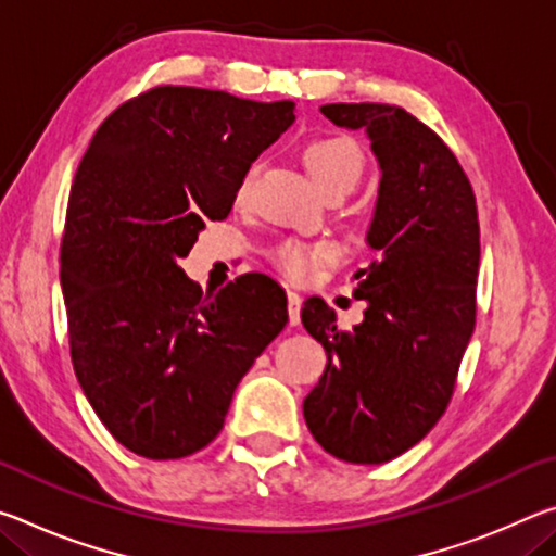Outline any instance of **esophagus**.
<instances>
[{"mask_svg": "<svg viewBox=\"0 0 556 556\" xmlns=\"http://www.w3.org/2000/svg\"><path fill=\"white\" fill-rule=\"evenodd\" d=\"M287 308H289V324L299 326L301 324V296L296 291H287Z\"/></svg>", "mask_w": 556, "mask_h": 556, "instance_id": "1", "label": "esophagus"}]
</instances>
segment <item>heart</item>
Returning a JSON list of instances; mask_svg holds the SVG:
<instances>
[{
	"mask_svg": "<svg viewBox=\"0 0 556 556\" xmlns=\"http://www.w3.org/2000/svg\"><path fill=\"white\" fill-rule=\"evenodd\" d=\"M304 164L316 184L324 188L326 193L343 191L348 193L351 188L361 181L365 168V154L355 137L345 135V131H333V135H321L308 139L304 147ZM260 174V164H252L238 186V201H244L252 191V184ZM269 257L275 265L285 271L291 279H312L318 267L331 265L341 257V248L333 242H301V240H281L271 248Z\"/></svg>",
	"mask_w": 556,
	"mask_h": 556,
	"instance_id": "b5f03b06",
	"label": "heart"
}]
</instances>
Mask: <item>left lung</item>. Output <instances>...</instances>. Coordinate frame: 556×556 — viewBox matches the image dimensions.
<instances>
[{"instance_id": "1", "label": "left lung", "mask_w": 556, "mask_h": 556, "mask_svg": "<svg viewBox=\"0 0 556 556\" xmlns=\"http://www.w3.org/2000/svg\"><path fill=\"white\" fill-rule=\"evenodd\" d=\"M321 112L368 131L382 168L368 230L380 257L355 275L364 277L355 296L368 308L353 331L336 326L321 299L301 308L328 357L304 419L331 456L384 464L425 439L454 394L476 326V193L444 139L404 108L336 102Z\"/></svg>"}]
</instances>
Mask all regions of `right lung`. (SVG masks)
I'll return each mask as SVG.
<instances>
[{"mask_svg":"<svg viewBox=\"0 0 556 556\" xmlns=\"http://www.w3.org/2000/svg\"><path fill=\"white\" fill-rule=\"evenodd\" d=\"M294 122V102L156 86L102 122L75 172L61 240L71 361L102 425L131 454L191 456L220 434L232 392L287 326L275 279L203 294L184 275L205 220Z\"/></svg>","mask_w":556,"mask_h":556,"instance_id":"obj_1","label":"right lung"}]
</instances>
